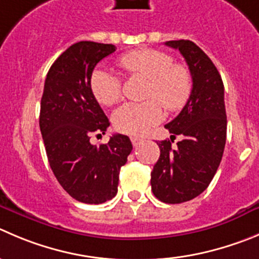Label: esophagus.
<instances>
[{"label":"esophagus","instance_id":"esophagus-1","mask_svg":"<svg viewBox=\"0 0 259 259\" xmlns=\"http://www.w3.org/2000/svg\"><path fill=\"white\" fill-rule=\"evenodd\" d=\"M131 141H132V145H134V146L136 147V146H139L140 144H141L142 140L140 139V137H135V136H132V137H131Z\"/></svg>","mask_w":259,"mask_h":259}]
</instances>
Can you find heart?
<instances>
[{
	"label": "heart",
	"instance_id": "1",
	"mask_svg": "<svg viewBox=\"0 0 259 259\" xmlns=\"http://www.w3.org/2000/svg\"><path fill=\"white\" fill-rule=\"evenodd\" d=\"M118 65L131 76L149 80L145 97L150 99L125 103L115 110L113 122L119 132L141 136L161 120V105L168 112H178L189 100L193 89L191 72L184 65L174 63L170 54L157 49H137L123 54ZM90 88L95 99L105 107L117 103L122 95L119 78L107 70L93 72Z\"/></svg>",
	"mask_w": 259,
	"mask_h": 259
}]
</instances>
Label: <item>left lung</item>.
Listing matches in <instances>:
<instances>
[{"label":"left lung","instance_id":"1","mask_svg":"<svg viewBox=\"0 0 259 259\" xmlns=\"http://www.w3.org/2000/svg\"><path fill=\"white\" fill-rule=\"evenodd\" d=\"M188 65L193 81L189 100L165 128L170 140L160 141V157L151 171V189L165 203H182L199 196L212 181L226 142L224 83L207 54L191 40H169ZM181 134L182 140L172 146Z\"/></svg>","mask_w":259,"mask_h":259}]
</instances>
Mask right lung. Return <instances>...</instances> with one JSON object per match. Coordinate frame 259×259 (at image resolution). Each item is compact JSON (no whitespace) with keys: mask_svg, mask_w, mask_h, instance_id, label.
<instances>
[{"mask_svg":"<svg viewBox=\"0 0 259 259\" xmlns=\"http://www.w3.org/2000/svg\"><path fill=\"white\" fill-rule=\"evenodd\" d=\"M115 51L113 44L78 41L66 49L47 73L39 127L54 177L76 201L99 205L117 194L119 170L132 151L124 135L93 145L109 119L90 88L95 66Z\"/></svg>","mask_w":259,"mask_h":259,"instance_id":"add662e5","label":"right lung"}]
</instances>
